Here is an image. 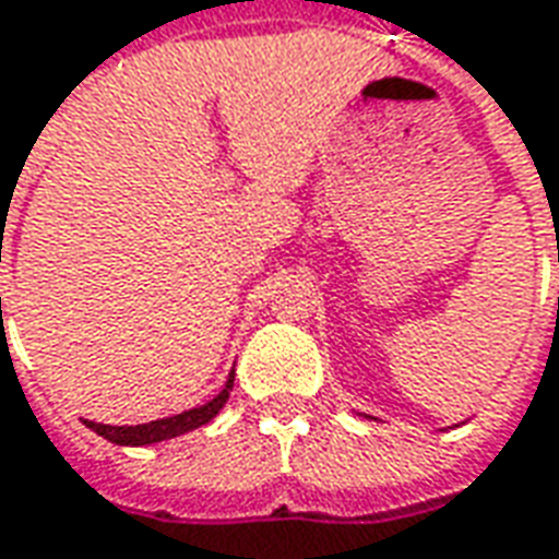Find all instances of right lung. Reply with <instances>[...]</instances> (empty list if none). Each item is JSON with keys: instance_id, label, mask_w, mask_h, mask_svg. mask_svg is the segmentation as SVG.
Listing matches in <instances>:
<instances>
[{"instance_id": "1", "label": "right lung", "mask_w": 559, "mask_h": 559, "mask_svg": "<svg viewBox=\"0 0 559 559\" xmlns=\"http://www.w3.org/2000/svg\"><path fill=\"white\" fill-rule=\"evenodd\" d=\"M233 381H236V372H229L226 378L224 390L214 396L212 402H205V405H199V408H190V412H181V415L175 417H163V420H151V424H139V427H108V424H96V420H84L93 432H99L103 439L115 444H154L163 442V439H175V436H181V432H190V429L202 427V424H209L221 408L229 400V390H233Z\"/></svg>"}]
</instances>
